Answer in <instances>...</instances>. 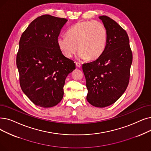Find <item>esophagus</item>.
Masks as SVG:
<instances>
[{"label": "esophagus", "mask_w": 151, "mask_h": 151, "mask_svg": "<svg viewBox=\"0 0 151 151\" xmlns=\"http://www.w3.org/2000/svg\"><path fill=\"white\" fill-rule=\"evenodd\" d=\"M75 64H76V66L78 67V68H81V64L79 62H75Z\"/></svg>", "instance_id": "1"}]
</instances>
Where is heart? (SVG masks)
Here are the masks:
<instances>
[{
	"label": "heart",
	"instance_id": "obj_1",
	"mask_svg": "<svg viewBox=\"0 0 151 151\" xmlns=\"http://www.w3.org/2000/svg\"><path fill=\"white\" fill-rule=\"evenodd\" d=\"M67 36H58V48L67 58H71L80 50L77 58L96 60L104 52L107 41V31L104 25L98 22H78L71 27Z\"/></svg>",
	"mask_w": 151,
	"mask_h": 151
}]
</instances>
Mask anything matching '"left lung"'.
I'll use <instances>...</instances> for the list:
<instances>
[{"label":"left lung","mask_w":151,"mask_h":151,"mask_svg":"<svg viewBox=\"0 0 151 151\" xmlns=\"http://www.w3.org/2000/svg\"><path fill=\"white\" fill-rule=\"evenodd\" d=\"M99 18L107 31L106 49L97 60L83 64L82 68L87 101L92 106L103 108L115 103L127 89L133 55L126 31L109 17Z\"/></svg>","instance_id":"left-lung-1"}]
</instances>
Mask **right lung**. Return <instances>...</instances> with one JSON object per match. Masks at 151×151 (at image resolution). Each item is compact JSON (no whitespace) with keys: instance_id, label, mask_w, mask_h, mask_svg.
Returning <instances> with one entry per match:
<instances>
[{"instance_id":"right-lung-1","label":"right lung","mask_w":151,"mask_h":151,"mask_svg":"<svg viewBox=\"0 0 151 151\" xmlns=\"http://www.w3.org/2000/svg\"><path fill=\"white\" fill-rule=\"evenodd\" d=\"M67 21L49 15L39 17L19 40L17 67L20 86L39 107H52L62 101L65 79L76 68L74 62L64 56L57 42Z\"/></svg>"}]
</instances>
